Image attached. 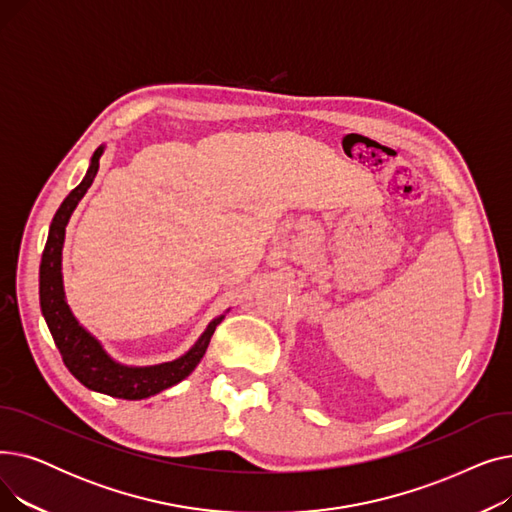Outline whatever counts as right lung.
Returning a JSON list of instances; mask_svg holds the SVG:
<instances>
[{
	"instance_id": "1",
	"label": "right lung",
	"mask_w": 512,
	"mask_h": 512,
	"mask_svg": "<svg viewBox=\"0 0 512 512\" xmlns=\"http://www.w3.org/2000/svg\"><path fill=\"white\" fill-rule=\"evenodd\" d=\"M103 145L93 153L91 166L74 191L64 199L60 209L56 211L49 226V236L45 242V251L41 257L39 267V301L41 313L45 317V324L56 342L58 351L64 359V365L74 378L87 386L89 390L124 398V400H141L161 390L172 388L184 378H188L203 359L209 340L220 326L224 315L209 321V326L201 334V338L188 348V351L168 363L147 365V367H132L122 365L116 359L105 353L101 342L78 324L70 305L66 303L64 292V278H62V249L66 238V226L70 222V215L76 209L78 201L85 197L89 186L93 184L97 170H99V157L103 155Z\"/></svg>"
}]
</instances>
